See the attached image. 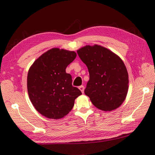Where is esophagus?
Wrapping results in <instances>:
<instances>
[{
    "label": "esophagus",
    "instance_id": "34e87169",
    "mask_svg": "<svg viewBox=\"0 0 155 155\" xmlns=\"http://www.w3.org/2000/svg\"><path fill=\"white\" fill-rule=\"evenodd\" d=\"M79 89L82 92V93H84V86H80L79 87Z\"/></svg>",
    "mask_w": 155,
    "mask_h": 155
}]
</instances>
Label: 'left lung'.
I'll return each mask as SVG.
<instances>
[{"mask_svg": "<svg viewBox=\"0 0 155 155\" xmlns=\"http://www.w3.org/2000/svg\"><path fill=\"white\" fill-rule=\"evenodd\" d=\"M87 65L89 81L84 89L94 106L104 111L119 107L127 97L128 74L123 61L100 45H88L77 51Z\"/></svg>", "mask_w": 155, "mask_h": 155, "instance_id": "left-lung-1", "label": "left lung"}]
</instances>
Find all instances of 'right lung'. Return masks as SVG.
<instances>
[{
	"label": "right lung",
	"mask_w": 155,
	"mask_h": 155,
	"mask_svg": "<svg viewBox=\"0 0 155 155\" xmlns=\"http://www.w3.org/2000/svg\"><path fill=\"white\" fill-rule=\"evenodd\" d=\"M76 57L74 51L54 48L42 54L29 68L28 96L36 110L43 116L53 119L64 117L82 94L72 86L71 75L66 72Z\"/></svg>",
	"instance_id": "1"
}]
</instances>
